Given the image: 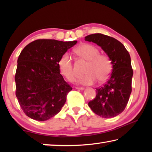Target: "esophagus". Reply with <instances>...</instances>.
Instances as JSON below:
<instances>
[{
  "label": "esophagus",
  "mask_w": 152,
  "mask_h": 152,
  "mask_svg": "<svg viewBox=\"0 0 152 152\" xmlns=\"http://www.w3.org/2000/svg\"><path fill=\"white\" fill-rule=\"evenodd\" d=\"M75 88L76 90H80V91H82V90L84 89V88H82V87H80H80H75Z\"/></svg>",
  "instance_id": "34e87169"
}]
</instances>
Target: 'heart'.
<instances>
[{"instance_id": "heart-1", "label": "heart", "mask_w": 152, "mask_h": 152, "mask_svg": "<svg viewBox=\"0 0 152 152\" xmlns=\"http://www.w3.org/2000/svg\"><path fill=\"white\" fill-rule=\"evenodd\" d=\"M75 52L80 57L88 61L84 74L86 75L80 77L78 83L82 85H91L98 80L100 82L106 81L112 70V64L110 58L106 55L99 54L96 47L91 44H82L75 50ZM58 67L61 74L69 81H72L74 74L72 59L68 53H64L58 61Z\"/></svg>"}]
</instances>
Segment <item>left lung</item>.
<instances>
[{"label":"left lung","mask_w":152,"mask_h":152,"mask_svg":"<svg viewBox=\"0 0 152 152\" xmlns=\"http://www.w3.org/2000/svg\"><path fill=\"white\" fill-rule=\"evenodd\" d=\"M85 41L101 47L113 66L109 79L103 86L96 88V96L88 102V106L101 117H116L124 110L132 93L133 72L129 53L117 39L101 33L87 35Z\"/></svg>","instance_id":"8db88e82"}]
</instances>
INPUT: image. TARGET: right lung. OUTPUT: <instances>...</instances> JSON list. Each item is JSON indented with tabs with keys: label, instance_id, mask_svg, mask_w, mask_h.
Returning <instances> with one entry per match:
<instances>
[{
	"label": "right lung",
	"instance_id": "obj_1",
	"mask_svg": "<svg viewBox=\"0 0 152 152\" xmlns=\"http://www.w3.org/2000/svg\"><path fill=\"white\" fill-rule=\"evenodd\" d=\"M77 41L37 39L25 46L17 60L16 96L31 119L44 121L60 111L72 88L64 80L58 61Z\"/></svg>",
	"mask_w": 152,
	"mask_h": 152
}]
</instances>
